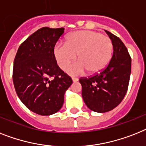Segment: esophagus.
<instances>
[{
    "instance_id": "obj_1",
    "label": "esophagus",
    "mask_w": 146,
    "mask_h": 146,
    "mask_svg": "<svg viewBox=\"0 0 146 146\" xmlns=\"http://www.w3.org/2000/svg\"><path fill=\"white\" fill-rule=\"evenodd\" d=\"M72 80H73V82H77L79 80V79H78V78H76V77H73V78H72Z\"/></svg>"
}]
</instances>
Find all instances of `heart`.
I'll list each match as a JSON object with an SVG mask.
<instances>
[{"mask_svg": "<svg viewBox=\"0 0 146 146\" xmlns=\"http://www.w3.org/2000/svg\"><path fill=\"white\" fill-rule=\"evenodd\" d=\"M53 53L62 70L75 61L77 54L79 61L67 69L71 75H79L86 70L90 73H98L107 66L112 58V40L99 32L77 31L67 36L65 43H57Z\"/></svg>", "mask_w": 146, "mask_h": 146, "instance_id": "1", "label": "heart"}]
</instances>
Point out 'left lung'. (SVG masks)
<instances>
[{
    "instance_id": "left-lung-1",
    "label": "left lung",
    "mask_w": 146,
    "mask_h": 146,
    "mask_svg": "<svg viewBox=\"0 0 146 146\" xmlns=\"http://www.w3.org/2000/svg\"><path fill=\"white\" fill-rule=\"evenodd\" d=\"M105 31L113 46V54L109 64L100 73L79 79L85 104L91 110L100 113L113 110L122 101L131 72V58L126 46L118 36Z\"/></svg>"
}]
</instances>
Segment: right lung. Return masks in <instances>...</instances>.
I'll return each mask as SVG.
<instances>
[{"instance_id":"right-lung-1","label":"right lung","mask_w":146,"mask_h":146,"mask_svg":"<svg viewBox=\"0 0 146 146\" xmlns=\"http://www.w3.org/2000/svg\"><path fill=\"white\" fill-rule=\"evenodd\" d=\"M64 28L44 27L28 36L18 49L13 80L18 97L40 115L60 110L72 79L57 64L53 49Z\"/></svg>"}]
</instances>
